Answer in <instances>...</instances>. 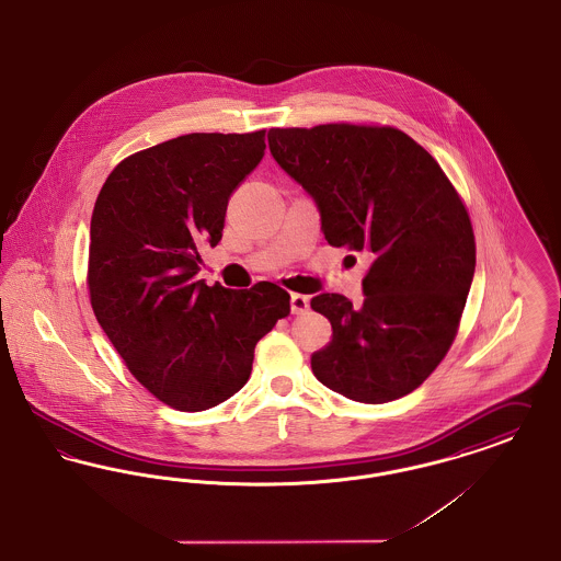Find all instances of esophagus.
<instances>
[{"mask_svg":"<svg viewBox=\"0 0 561 561\" xmlns=\"http://www.w3.org/2000/svg\"><path fill=\"white\" fill-rule=\"evenodd\" d=\"M290 309H293V313H297V316H302L307 309H309V297H305V295H293L290 297Z\"/></svg>","mask_w":561,"mask_h":561,"instance_id":"esophagus-1","label":"esophagus"}]
</instances>
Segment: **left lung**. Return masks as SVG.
<instances>
[{
	"instance_id": "obj_1",
	"label": "left lung",
	"mask_w": 561,
	"mask_h": 561,
	"mask_svg": "<svg viewBox=\"0 0 561 561\" xmlns=\"http://www.w3.org/2000/svg\"><path fill=\"white\" fill-rule=\"evenodd\" d=\"M268 148L316 198L330 245L373 261L360 307L334 293L311 298L332 327L311 354L313 375L356 402L411 394L454 345L474 275V232L456 186L388 125L271 129Z\"/></svg>"
}]
</instances>
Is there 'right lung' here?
I'll return each instance as SVG.
<instances>
[{"label": "right lung", "instance_id": "add662e5", "mask_svg": "<svg viewBox=\"0 0 561 561\" xmlns=\"http://www.w3.org/2000/svg\"><path fill=\"white\" fill-rule=\"evenodd\" d=\"M264 129L188 133L112 169L91 218V307L133 377L175 411H205L250 379L254 347L290 313L271 282L227 290L197 279L222 239L234 188L261 163Z\"/></svg>", "mask_w": 561, "mask_h": 561}]
</instances>
